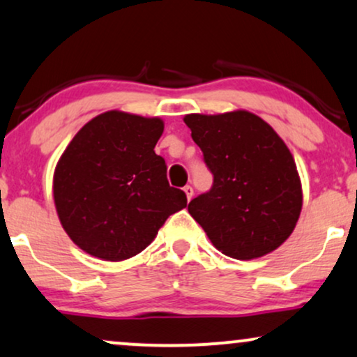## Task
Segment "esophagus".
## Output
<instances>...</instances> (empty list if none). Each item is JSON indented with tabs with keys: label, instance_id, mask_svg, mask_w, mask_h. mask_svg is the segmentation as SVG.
I'll use <instances>...</instances> for the list:
<instances>
[{
	"label": "esophagus",
	"instance_id": "34e87169",
	"mask_svg": "<svg viewBox=\"0 0 357 357\" xmlns=\"http://www.w3.org/2000/svg\"><path fill=\"white\" fill-rule=\"evenodd\" d=\"M183 191L185 195H187V199L190 201L191 196H193V187H191V185H187V187H183Z\"/></svg>",
	"mask_w": 357,
	"mask_h": 357
}]
</instances>
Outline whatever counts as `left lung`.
Here are the masks:
<instances>
[{
  "label": "left lung",
  "mask_w": 357,
  "mask_h": 357,
  "mask_svg": "<svg viewBox=\"0 0 357 357\" xmlns=\"http://www.w3.org/2000/svg\"><path fill=\"white\" fill-rule=\"evenodd\" d=\"M183 121L214 177L209 191L190 201L191 217L217 250L234 259L277 250L291 235L303 206L287 144L248 111L188 114Z\"/></svg>",
  "instance_id": "obj_1"
}]
</instances>
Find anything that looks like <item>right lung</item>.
Here are the masks:
<instances>
[{
	"instance_id": "1",
	"label": "right lung",
	"mask_w": 357,
	"mask_h": 357,
	"mask_svg": "<svg viewBox=\"0 0 357 357\" xmlns=\"http://www.w3.org/2000/svg\"><path fill=\"white\" fill-rule=\"evenodd\" d=\"M161 119L109 111L72 138L54 170V204L67 235L89 255L123 261L158 235L187 195L167 180L154 146Z\"/></svg>"
}]
</instances>
